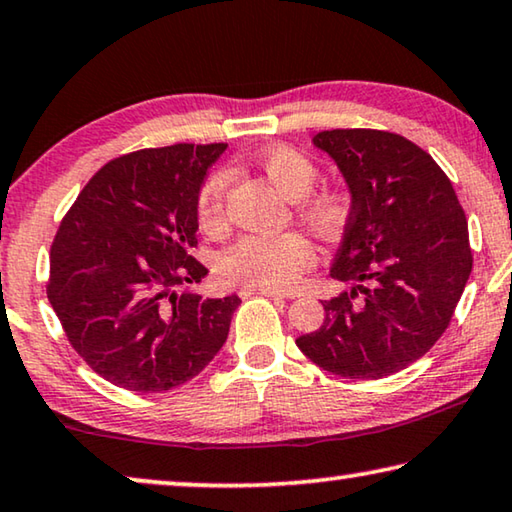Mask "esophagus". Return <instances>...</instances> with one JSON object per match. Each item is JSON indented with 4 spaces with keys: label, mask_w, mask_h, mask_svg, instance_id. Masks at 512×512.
I'll return each mask as SVG.
<instances>
[{
    "label": "esophagus",
    "mask_w": 512,
    "mask_h": 512,
    "mask_svg": "<svg viewBox=\"0 0 512 512\" xmlns=\"http://www.w3.org/2000/svg\"><path fill=\"white\" fill-rule=\"evenodd\" d=\"M241 298H248L253 294H262L269 298H294V294H285V291H275V289H262V287H241Z\"/></svg>",
    "instance_id": "obj_1"
}]
</instances>
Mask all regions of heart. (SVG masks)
<instances>
[{"label": "heart", "mask_w": 512, "mask_h": 512, "mask_svg": "<svg viewBox=\"0 0 512 512\" xmlns=\"http://www.w3.org/2000/svg\"><path fill=\"white\" fill-rule=\"evenodd\" d=\"M255 166L269 180L294 200L296 212L310 230L321 239H335L351 216V193L342 184H323L319 164L310 154L280 143L262 150ZM227 186L230 173L214 170L198 191V223L205 232H218L227 221ZM316 262L314 246L298 232L280 234H243L227 246L218 257V271L225 280L241 282L246 287L291 289L303 273Z\"/></svg>", "instance_id": "obj_1"}]
</instances>
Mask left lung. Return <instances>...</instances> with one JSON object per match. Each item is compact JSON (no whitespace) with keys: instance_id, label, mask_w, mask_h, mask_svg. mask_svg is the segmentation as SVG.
<instances>
[{"instance_id":"8db88e82","label":"left lung","mask_w":512,"mask_h":512,"mask_svg":"<svg viewBox=\"0 0 512 512\" xmlns=\"http://www.w3.org/2000/svg\"><path fill=\"white\" fill-rule=\"evenodd\" d=\"M312 143L351 193L330 275L353 287L323 300V326L296 346L335 376H392L449 328L474 262L465 212L444 170L405 136L330 129Z\"/></svg>"}]
</instances>
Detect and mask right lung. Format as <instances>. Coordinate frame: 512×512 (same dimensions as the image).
<instances>
[{"instance_id":"add662e5","label":"right lung","mask_w":512,"mask_h":512,"mask_svg":"<svg viewBox=\"0 0 512 512\" xmlns=\"http://www.w3.org/2000/svg\"><path fill=\"white\" fill-rule=\"evenodd\" d=\"M225 143H177L104 164L63 216L47 298L68 342L95 373L129 392L196 378L225 344L239 296L177 291L207 275L198 191Z\"/></svg>"}]
</instances>
